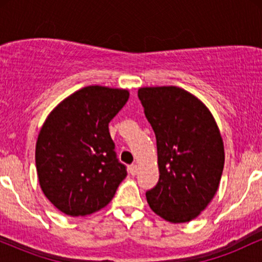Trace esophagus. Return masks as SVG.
Listing matches in <instances>:
<instances>
[{"label":"esophagus","instance_id":"esophagus-1","mask_svg":"<svg viewBox=\"0 0 262 262\" xmlns=\"http://www.w3.org/2000/svg\"><path fill=\"white\" fill-rule=\"evenodd\" d=\"M129 172H130V175H137V172H138V165H130V166H129Z\"/></svg>","mask_w":262,"mask_h":262}]
</instances>
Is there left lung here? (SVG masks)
I'll list each match as a JSON object with an SVG mask.
<instances>
[{
	"label": "left lung",
	"instance_id": "1",
	"mask_svg": "<svg viewBox=\"0 0 262 262\" xmlns=\"http://www.w3.org/2000/svg\"><path fill=\"white\" fill-rule=\"evenodd\" d=\"M138 97L155 133L160 172L146 200L165 221L186 223L217 193L224 167L217 123L202 102L180 87H143Z\"/></svg>",
	"mask_w": 262,
	"mask_h": 262
}]
</instances>
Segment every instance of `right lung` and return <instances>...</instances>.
Instances as JSON below:
<instances>
[{"label":"right lung","mask_w":262,"mask_h":262,"mask_svg":"<svg viewBox=\"0 0 262 262\" xmlns=\"http://www.w3.org/2000/svg\"><path fill=\"white\" fill-rule=\"evenodd\" d=\"M128 98L127 90L87 86L65 98L44 122L35 145L39 185L65 214L80 217L106 207L127 176L108 123Z\"/></svg>","instance_id":"obj_1"}]
</instances>
